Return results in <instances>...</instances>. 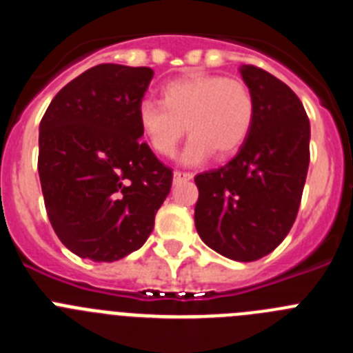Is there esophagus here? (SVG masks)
Masks as SVG:
<instances>
[{"label": "esophagus", "instance_id": "34e87169", "mask_svg": "<svg viewBox=\"0 0 353 353\" xmlns=\"http://www.w3.org/2000/svg\"><path fill=\"white\" fill-rule=\"evenodd\" d=\"M187 180H192V173H185V171H174L173 173V183H182Z\"/></svg>", "mask_w": 353, "mask_h": 353}]
</instances>
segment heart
Returning a JSON list of instances; mask_svg holds the SVG:
<instances>
[{
	"label": "heart",
	"instance_id": "heart-1",
	"mask_svg": "<svg viewBox=\"0 0 353 353\" xmlns=\"http://www.w3.org/2000/svg\"><path fill=\"white\" fill-rule=\"evenodd\" d=\"M254 95L242 79L194 74L162 86L161 102L138 105V127L154 154L171 157L183 134H192L182 161L198 164L215 152L230 157L244 145L254 123Z\"/></svg>",
	"mask_w": 353,
	"mask_h": 353
}]
</instances>
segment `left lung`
Returning <instances> with one entry per match:
<instances>
[{
  "label": "left lung",
  "mask_w": 353,
  "mask_h": 353,
  "mask_svg": "<svg viewBox=\"0 0 353 353\" xmlns=\"http://www.w3.org/2000/svg\"><path fill=\"white\" fill-rule=\"evenodd\" d=\"M254 123L226 166L196 174L198 235L235 261L267 256L292 230L310 168V118L301 99L263 68L244 65Z\"/></svg>",
  "instance_id": "8db88e82"
}]
</instances>
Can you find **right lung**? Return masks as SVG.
Wrapping results in <instances>:
<instances>
[{"label":"right lung","mask_w":353,"mask_h":353,"mask_svg":"<svg viewBox=\"0 0 353 353\" xmlns=\"http://www.w3.org/2000/svg\"><path fill=\"white\" fill-rule=\"evenodd\" d=\"M154 70L102 63L56 93L40 121L39 174L49 221L93 261L138 251L170 194L173 171L143 143L141 104Z\"/></svg>","instance_id":"add662e5"}]
</instances>
